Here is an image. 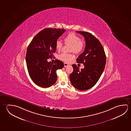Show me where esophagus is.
Instances as JSON below:
<instances>
[{
	"mask_svg": "<svg viewBox=\"0 0 131 131\" xmlns=\"http://www.w3.org/2000/svg\"><path fill=\"white\" fill-rule=\"evenodd\" d=\"M69 64H68V63H66V62H64V67H66L68 66H69Z\"/></svg>",
	"mask_w": 131,
	"mask_h": 131,
	"instance_id": "obj_1",
	"label": "esophagus"
}]
</instances>
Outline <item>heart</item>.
<instances>
[{"label": "heart", "mask_w": 131, "mask_h": 131, "mask_svg": "<svg viewBox=\"0 0 131 131\" xmlns=\"http://www.w3.org/2000/svg\"><path fill=\"white\" fill-rule=\"evenodd\" d=\"M65 44L71 45L70 50L71 52L75 53H79L83 51L84 47V42L81 40V38L79 35L75 33L71 32L67 35L64 38ZM63 44L60 41H57L55 44V48L57 51L60 52L62 48ZM60 60L66 62H69L74 58L73 54L62 53L58 57Z\"/></svg>", "instance_id": "1"}]
</instances>
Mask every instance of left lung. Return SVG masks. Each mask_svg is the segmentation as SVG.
Returning <instances> with one entry per match:
<instances>
[{
	"label": "left lung",
	"mask_w": 131,
	"mask_h": 131,
	"mask_svg": "<svg viewBox=\"0 0 131 131\" xmlns=\"http://www.w3.org/2000/svg\"><path fill=\"white\" fill-rule=\"evenodd\" d=\"M85 41L84 52L77 58V62L84 64V68L73 64V73L69 78L71 84L79 90H85L94 86L103 73L106 63V56L103 46L98 39L89 32L77 31Z\"/></svg>",
	"instance_id": "obj_1"
}]
</instances>
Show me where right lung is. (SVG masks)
<instances>
[{"label":"right lung","mask_w":131,"mask_h":131,"mask_svg":"<svg viewBox=\"0 0 131 131\" xmlns=\"http://www.w3.org/2000/svg\"><path fill=\"white\" fill-rule=\"evenodd\" d=\"M66 30L45 28L37 34L28 46L26 60L31 79L38 86L48 88L56 83V71L62 69L63 62L56 60L48 62L56 51L55 44L58 38Z\"/></svg>","instance_id":"1"}]
</instances>
